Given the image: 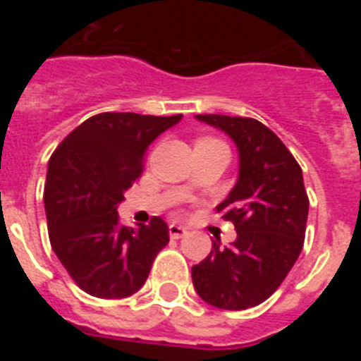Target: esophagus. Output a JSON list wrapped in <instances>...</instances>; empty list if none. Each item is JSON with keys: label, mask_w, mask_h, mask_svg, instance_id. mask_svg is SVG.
<instances>
[{"label": "esophagus", "mask_w": 361, "mask_h": 361, "mask_svg": "<svg viewBox=\"0 0 361 361\" xmlns=\"http://www.w3.org/2000/svg\"><path fill=\"white\" fill-rule=\"evenodd\" d=\"M170 237L171 238H183L184 235L188 233L186 228H183V226H178V224H170Z\"/></svg>", "instance_id": "34e87169"}]
</instances>
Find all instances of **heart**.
<instances>
[{"instance_id":"1","label":"heart","mask_w":361,"mask_h":361,"mask_svg":"<svg viewBox=\"0 0 361 361\" xmlns=\"http://www.w3.org/2000/svg\"><path fill=\"white\" fill-rule=\"evenodd\" d=\"M208 139H212V137H200L199 141H208Z\"/></svg>"}]
</instances>
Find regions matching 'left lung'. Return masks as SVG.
Wrapping results in <instances>:
<instances>
[{
    "label": "left lung",
    "mask_w": 361,
    "mask_h": 361,
    "mask_svg": "<svg viewBox=\"0 0 361 361\" xmlns=\"http://www.w3.org/2000/svg\"><path fill=\"white\" fill-rule=\"evenodd\" d=\"M197 119L235 141L240 173L228 199L216 206L237 229V240L229 247L213 240L208 257L191 267V279L204 302L242 311L269 298L295 266L304 247L309 197L302 168L266 124L219 114Z\"/></svg>",
    "instance_id": "left-lung-1"
}]
</instances>
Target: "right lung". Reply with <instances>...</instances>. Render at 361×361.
<instances>
[{
	"label": "right lung",
	"mask_w": 361,
	"mask_h": 361,
	"mask_svg": "<svg viewBox=\"0 0 361 361\" xmlns=\"http://www.w3.org/2000/svg\"><path fill=\"white\" fill-rule=\"evenodd\" d=\"M180 117L104 111L79 124L52 153L44 183L50 244L88 295L126 298L139 291L170 242L161 216L128 228L117 204L141 177L148 146Z\"/></svg>",
	"instance_id": "1"
}]
</instances>
